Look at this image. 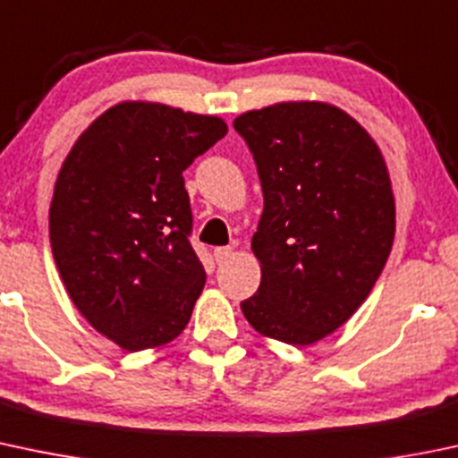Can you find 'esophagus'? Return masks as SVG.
Listing matches in <instances>:
<instances>
[{
	"instance_id": "esophagus-1",
	"label": "esophagus",
	"mask_w": 458,
	"mask_h": 458,
	"mask_svg": "<svg viewBox=\"0 0 458 458\" xmlns=\"http://www.w3.org/2000/svg\"><path fill=\"white\" fill-rule=\"evenodd\" d=\"M215 261L216 263H224L225 259L230 257V254H233V248H228V245H221V248H215Z\"/></svg>"
}]
</instances>
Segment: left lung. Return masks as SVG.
Returning <instances> with one entry per match:
<instances>
[{
	"label": "left lung",
	"instance_id": "obj_1",
	"mask_svg": "<svg viewBox=\"0 0 458 458\" xmlns=\"http://www.w3.org/2000/svg\"><path fill=\"white\" fill-rule=\"evenodd\" d=\"M257 162L263 215L252 237L261 285L242 302L267 338L307 346L367 301L394 239L382 151L343 109L292 100L234 118Z\"/></svg>",
	"mask_w": 458,
	"mask_h": 458
}]
</instances>
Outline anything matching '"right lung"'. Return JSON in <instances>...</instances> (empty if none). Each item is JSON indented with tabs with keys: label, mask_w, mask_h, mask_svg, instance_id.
Masks as SVG:
<instances>
[{
	"label": "right lung",
	"mask_w": 458,
	"mask_h": 458,
	"mask_svg": "<svg viewBox=\"0 0 458 458\" xmlns=\"http://www.w3.org/2000/svg\"><path fill=\"white\" fill-rule=\"evenodd\" d=\"M228 133L216 115L124 100L81 133L55 184L50 243L76 310L124 351L184 331L206 283L182 173Z\"/></svg>",
	"instance_id": "obj_1"
}]
</instances>
